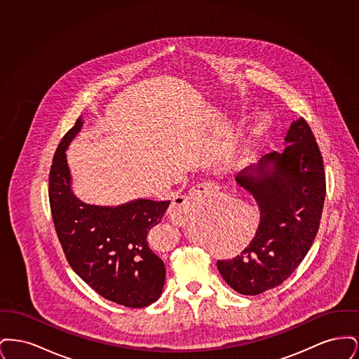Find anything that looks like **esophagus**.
Masks as SVG:
<instances>
[{
  "label": "esophagus",
  "instance_id": "obj_1",
  "mask_svg": "<svg viewBox=\"0 0 359 359\" xmlns=\"http://www.w3.org/2000/svg\"><path fill=\"white\" fill-rule=\"evenodd\" d=\"M215 191H218V187L214 183L203 182L191 188L187 195L179 196L176 201L172 202L168 211L172 222L176 224L187 222L195 207L199 205V201H202L207 195H211Z\"/></svg>",
  "mask_w": 359,
  "mask_h": 359
}]
</instances>
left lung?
<instances>
[{"label": "left lung", "mask_w": 359, "mask_h": 359, "mask_svg": "<svg viewBox=\"0 0 359 359\" xmlns=\"http://www.w3.org/2000/svg\"><path fill=\"white\" fill-rule=\"evenodd\" d=\"M283 152H271L236 176L259 210L250 243L218 259L224 281L241 294H259L284 283L307 256L319 230L325 196L323 157L304 118L293 121Z\"/></svg>", "instance_id": "8db88e82"}]
</instances>
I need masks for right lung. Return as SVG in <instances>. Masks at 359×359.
Returning a JSON list of instances; mask_svg holds the SVG:
<instances>
[{"instance_id":"right-lung-1","label":"right lung","mask_w":359,"mask_h":359,"mask_svg":"<svg viewBox=\"0 0 359 359\" xmlns=\"http://www.w3.org/2000/svg\"><path fill=\"white\" fill-rule=\"evenodd\" d=\"M83 120L62 138L50 172L52 219L69 266L102 297L121 306L154 303L164 287L165 266L148 243L170 201L136 199L120 205H87L72 191L66 149Z\"/></svg>"}]
</instances>
